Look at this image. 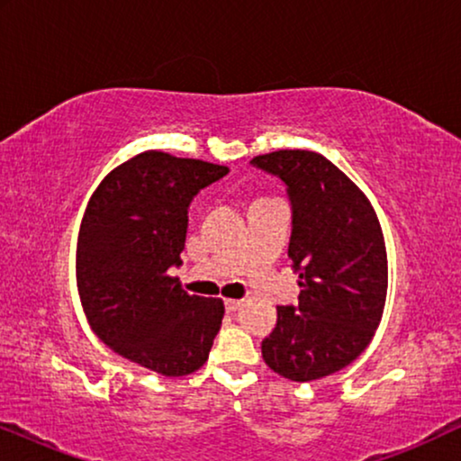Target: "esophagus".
<instances>
[{
	"mask_svg": "<svg viewBox=\"0 0 461 461\" xmlns=\"http://www.w3.org/2000/svg\"><path fill=\"white\" fill-rule=\"evenodd\" d=\"M239 306H241V300H226V302H224V308H226V311H229V312H235Z\"/></svg>",
	"mask_w": 461,
	"mask_h": 461,
	"instance_id": "esophagus-1",
	"label": "esophagus"
}]
</instances>
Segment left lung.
<instances>
[{"instance_id":"obj_1","label":"left lung","mask_w":461,"mask_h":461,"mask_svg":"<svg viewBox=\"0 0 461 461\" xmlns=\"http://www.w3.org/2000/svg\"><path fill=\"white\" fill-rule=\"evenodd\" d=\"M251 166L287 188V254L302 279L298 306H276L262 357L287 380H319L355 361L382 321L388 262L380 222L361 188L323 155L275 150Z\"/></svg>"}]
</instances>
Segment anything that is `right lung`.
<instances>
[{
    "label": "right lung",
    "mask_w": 461,
    "mask_h": 461,
    "mask_svg": "<svg viewBox=\"0 0 461 461\" xmlns=\"http://www.w3.org/2000/svg\"><path fill=\"white\" fill-rule=\"evenodd\" d=\"M226 166L147 150L94 191L77 241V289L92 331L130 361L166 377L210 357L224 304L188 295L167 270L180 267L188 205Z\"/></svg>",
    "instance_id": "obj_1"
}]
</instances>
